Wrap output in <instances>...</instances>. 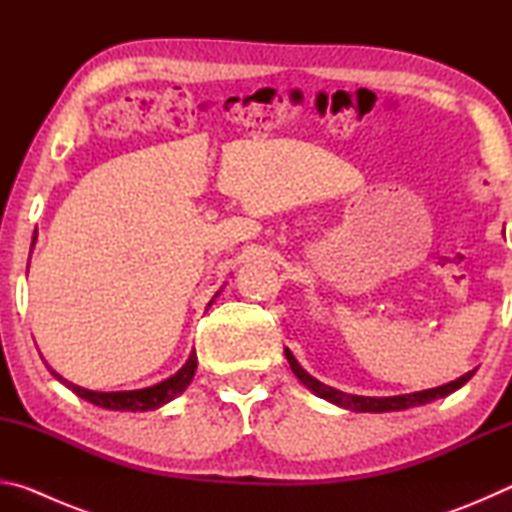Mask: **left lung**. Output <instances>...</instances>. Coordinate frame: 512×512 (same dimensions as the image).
Wrapping results in <instances>:
<instances>
[{"instance_id":"left-lung-1","label":"left lung","mask_w":512,"mask_h":512,"mask_svg":"<svg viewBox=\"0 0 512 512\" xmlns=\"http://www.w3.org/2000/svg\"><path fill=\"white\" fill-rule=\"evenodd\" d=\"M284 354H287V361H289V366L293 370V375H296L302 381V384L309 388V391H314L318 397H323V400H327V402L341 406V409L357 411V413H388V411H404V409H413V406L429 404L433 400H440V397H447V395H452L454 391H458V388L465 386L476 372V368H474L470 372H465L463 377L449 381V384H443L438 388H427V391H418V393H409V395L363 397V395H348V393L336 391V388L323 384V381L311 377L309 372L300 366L289 348H284Z\"/></svg>"}]
</instances>
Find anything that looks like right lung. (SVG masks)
<instances>
[{
  "label": "right lung",
  "instance_id": "obj_1",
  "mask_svg": "<svg viewBox=\"0 0 512 512\" xmlns=\"http://www.w3.org/2000/svg\"><path fill=\"white\" fill-rule=\"evenodd\" d=\"M33 244H36V237H33ZM219 293L221 291H216V296H219ZM214 298L207 302V309L212 307ZM196 366H198V359H196V352L192 350L189 359L185 361V366L180 368L176 375H171L164 381H160V384L137 388V391H112V393L88 391V388H81V386L72 384V381L63 379L58 375V372H54L51 368L49 370H51V375H54L60 381V384H65L69 391L83 397L85 402H90L94 406H101V409H108V411H133L135 413V411H155V409H160V406L169 404L171 400H176V397L180 393H185V388L192 384Z\"/></svg>",
  "mask_w": 512,
  "mask_h": 512
}]
</instances>
